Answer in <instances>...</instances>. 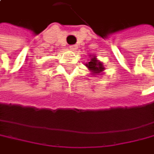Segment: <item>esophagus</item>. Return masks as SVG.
Here are the masks:
<instances>
[{
  "instance_id": "1",
  "label": "esophagus",
  "mask_w": 154,
  "mask_h": 154,
  "mask_svg": "<svg viewBox=\"0 0 154 154\" xmlns=\"http://www.w3.org/2000/svg\"><path fill=\"white\" fill-rule=\"evenodd\" d=\"M78 48H79V46H78V45H71V46H70V49L72 50V51H75Z\"/></svg>"
}]
</instances>
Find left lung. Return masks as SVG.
<instances>
[{"label":"left lung","instance_id":"left-lung-1","mask_svg":"<svg viewBox=\"0 0 154 154\" xmlns=\"http://www.w3.org/2000/svg\"><path fill=\"white\" fill-rule=\"evenodd\" d=\"M89 57H91V60L85 64V66L89 69V71L91 72V74L92 75H100L102 74H104L105 67L103 65V62H101L100 60H98L97 56L89 55Z\"/></svg>","mask_w":154,"mask_h":154}]
</instances>
